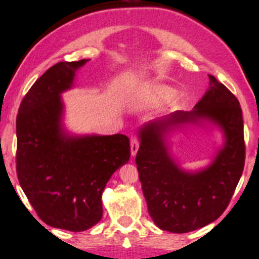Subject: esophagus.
Instances as JSON below:
<instances>
[{
	"instance_id": "1",
	"label": "esophagus",
	"mask_w": 259,
	"mask_h": 259,
	"mask_svg": "<svg viewBox=\"0 0 259 259\" xmlns=\"http://www.w3.org/2000/svg\"><path fill=\"white\" fill-rule=\"evenodd\" d=\"M138 149H139V140L136 136H132L131 137V153H132V156H136Z\"/></svg>"
}]
</instances>
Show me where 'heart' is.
<instances>
[{
  "instance_id": "1",
  "label": "heart",
  "mask_w": 259,
  "mask_h": 259,
  "mask_svg": "<svg viewBox=\"0 0 259 259\" xmlns=\"http://www.w3.org/2000/svg\"><path fill=\"white\" fill-rule=\"evenodd\" d=\"M174 92L170 88L159 84L146 85L139 92V97L149 102H159L163 100H169L172 97Z\"/></svg>"
}]
</instances>
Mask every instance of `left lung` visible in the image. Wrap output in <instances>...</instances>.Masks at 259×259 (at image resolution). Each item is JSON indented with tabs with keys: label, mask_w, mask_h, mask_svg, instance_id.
<instances>
[{
	"label": "left lung",
	"mask_w": 259,
	"mask_h": 259,
	"mask_svg": "<svg viewBox=\"0 0 259 259\" xmlns=\"http://www.w3.org/2000/svg\"><path fill=\"white\" fill-rule=\"evenodd\" d=\"M191 112H176L139 131L136 163L147 209L163 231L187 233L213 223L226 209L245 164L243 114L239 101L215 77ZM204 118L224 131L227 142L211 165L186 173L167 152L163 137L172 125Z\"/></svg>",
	"instance_id": "8db88e82"
}]
</instances>
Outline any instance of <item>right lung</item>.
Segmentation results:
<instances>
[{"label": "right lung", "instance_id": "right-lung-1", "mask_svg": "<svg viewBox=\"0 0 259 259\" xmlns=\"http://www.w3.org/2000/svg\"><path fill=\"white\" fill-rule=\"evenodd\" d=\"M88 59L59 62L35 80L16 116V172L35 213L49 226L80 232L102 218V191L128 162V137H69L60 94Z\"/></svg>", "mask_w": 259, "mask_h": 259}]
</instances>
